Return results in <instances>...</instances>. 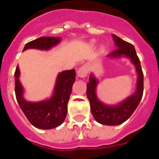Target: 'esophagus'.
<instances>
[{"label":"esophagus","instance_id":"34e87169","mask_svg":"<svg viewBox=\"0 0 159 159\" xmlns=\"http://www.w3.org/2000/svg\"><path fill=\"white\" fill-rule=\"evenodd\" d=\"M88 73V67L87 65H84L81 67H80L79 71H77V75L80 78H84L85 76H87Z\"/></svg>","mask_w":159,"mask_h":159}]
</instances>
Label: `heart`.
Masks as SVG:
<instances>
[{
	"instance_id": "heart-1",
	"label": "heart",
	"mask_w": 159,
	"mask_h": 159,
	"mask_svg": "<svg viewBox=\"0 0 159 159\" xmlns=\"http://www.w3.org/2000/svg\"><path fill=\"white\" fill-rule=\"evenodd\" d=\"M91 43H92V45H93L94 43H95V41H94V40H92V42H91Z\"/></svg>"
}]
</instances>
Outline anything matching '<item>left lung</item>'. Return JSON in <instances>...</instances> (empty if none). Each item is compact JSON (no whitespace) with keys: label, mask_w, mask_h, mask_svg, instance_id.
Segmentation results:
<instances>
[{"label":"left lung","mask_w":159,"mask_h":159,"mask_svg":"<svg viewBox=\"0 0 159 159\" xmlns=\"http://www.w3.org/2000/svg\"><path fill=\"white\" fill-rule=\"evenodd\" d=\"M112 38L116 49L113 52L107 55V57H125L129 59L131 64L135 67L137 81L134 93L121 102H118L117 104L109 105L99 99L96 89L99 81L93 73L90 74L89 82L87 84V96L91 105V111L98 123L107 126H117L127 121L139 106L143 94V73L134 47L116 35L112 34Z\"/></svg>","instance_id":"left-lung-1"}]
</instances>
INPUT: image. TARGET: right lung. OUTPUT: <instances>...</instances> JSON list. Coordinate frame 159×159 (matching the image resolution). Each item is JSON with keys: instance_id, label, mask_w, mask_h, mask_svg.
<instances>
[{"instance_id": "add662e5", "label": "right lung", "mask_w": 159, "mask_h": 159, "mask_svg": "<svg viewBox=\"0 0 159 159\" xmlns=\"http://www.w3.org/2000/svg\"><path fill=\"white\" fill-rule=\"evenodd\" d=\"M61 37L43 36L25 44L23 51L38 49L48 51L58 45ZM19 66L15 71V93L20 107L32 126L39 129L49 130L59 127L64 123L67 113V102L75 81V69L66 70L57 75L53 92L50 98L38 102L25 99V89L20 81Z\"/></svg>"}]
</instances>
